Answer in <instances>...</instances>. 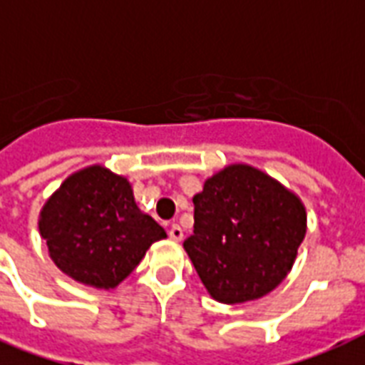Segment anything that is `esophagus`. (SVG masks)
<instances>
[{
  "label": "esophagus",
  "mask_w": 365,
  "mask_h": 365,
  "mask_svg": "<svg viewBox=\"0 0 365 365\" xmlns=\"http://www.w3.org/2000/svg\"><path fill=\"white\" fill-rule=\"evenodd\" d=\"M168 235H170L172 240H176V242H180V240L183 239V229L178 225V223H174L170 227V231H168Z\"/></svg>",
  "instance_id": "esophagus-1"
}]
</instances>
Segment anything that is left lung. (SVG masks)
<instances>
[{
	"label": "left lung",
	"mask_w": 365,
	"mask_h": 365,
	"mask_svg": "<svg viewBox=\"0 0 365 365\" xmlns=\"http://www.w3.org/2000/svg\"><path fill=\"white\" fill-rule=\"evenodd\" d=\"M193 235L183 242L220 303L259 299L292 271L307 233L301 199L250 165H229L193 197Z\"/></svg>",
	"instance_id": "8db88e82"
}]
</instances>
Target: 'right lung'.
Returning a JSON list of instances; mask_svg holds the SVG:
<instances>
[{
  "label": "right lung",
  "instance_id": "right-lung-1",
  "mask_svg": "<svg viewBox=\"0 0 365 365\" xmlns=\"http://www.w3.org/2000/svg\"><path fill=\"white\" fill-rule=\"evenodd\" d=\"M51 259L76 282L115 288L166 231L138 208L130 182L102 165L73 172L39 212Z\"/></svg>",
  "mask_w": 365,
  "mask_h": 365
}]
</instances>
